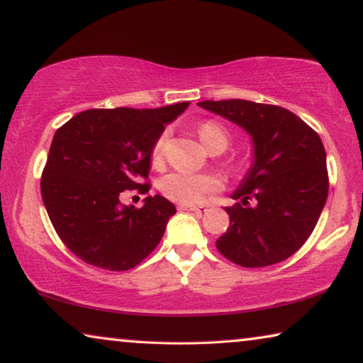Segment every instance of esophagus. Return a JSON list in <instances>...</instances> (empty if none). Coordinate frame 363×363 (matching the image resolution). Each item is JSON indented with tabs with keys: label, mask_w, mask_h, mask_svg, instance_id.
<instances>
[{
	"label": "esophagus",
	"mask_w": 363,
	"mask_h": 363,
	"mask_svg": "<svg viewBox=\"0 0 363 363\" xmlns=\"http://www.w3.org/2000/svg\"><path fill=\"white\" fill-rule=\"evenodd\" d=\"M179 210H186V211H192L196 214H201L205 211V206H196V205H179Z\"/></svg>",
	"instance_id": "obj_1"
}]
</instances>
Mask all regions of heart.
Masks as SVG:
<instances>
[{"label":"heart","instance_id":"b5f03b06","mask_svg":"<svg viewBox=\"0 0 363 363\" xmlns=\"http://www.w3.org/2000/svg\"><path fill=\"white\" fill-rule=\"evenodd\" d=\"M200 140L205 144L208 150L229 145V133L219 123L206 121L199 126ZM168 133H162L152 147V163L158 164L163 160L164 147H167ZM220 187V181L213 174H195V173H181L173 171L160 181V190L168 199L179 201L184 205H192L203 201L206 195L216 192Z\"/></svg>","mask_w":363,"mask_h":363}]
</instances>
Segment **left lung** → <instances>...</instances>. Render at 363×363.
<instances>
[{
  "instance_id": "left-lung-1",
  "label": "left lung",
  "mask_w": 363,
  "mask_h": 363,
  "mask_svg": "<svg viewBox=\"0 0 363 363\" xmlns=\"http://www.w3.org/2000/svg\"><path fill=\"white\" fill-rule=\"evenodd\" d=\"M200 107L237 123L255 145V163L225 206L230 224L216 248L242 267L281 262L303 247L328 196L322 139L290 110L243 99Z\"/></svg>"
}]
</instances>
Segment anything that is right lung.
Masks as SVG:
<instances>
[{
    "instance_id": "1",
    "label": "right lung",
    "mask_w": 363,
    "mask_h": 363,
    "mask_svg": "<svg viewBox=\"0 0 363 363\" xmlns=\"http://www.w3.org/2000/svg\"><path fill=\"white\" fill-rule=\"evenodd\" d=\"M189 102L160 108H91L52 138L41 174V196L57 235L91 266L128 270L162 240L174 205L145 196L143 208L121 205L126 190L147 194L152 147Z\"/></svg>"
}]
</instances>
